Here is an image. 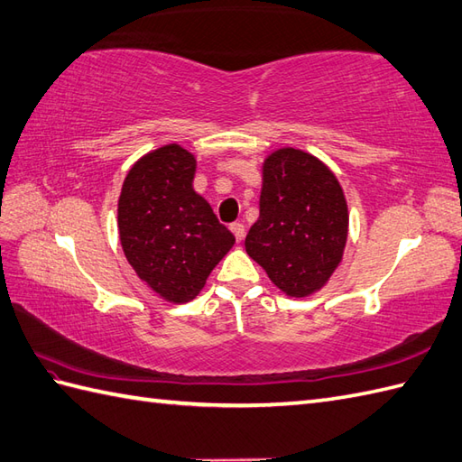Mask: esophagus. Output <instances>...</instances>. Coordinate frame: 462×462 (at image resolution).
<instances>
[{"mask_svg": "<svg viewBox=\"0 0 462 462\" xmlns=\"http://www.w3.org/2000/svg\"><path fill=\"white\" fill-rule=\"evenodd\" d=\"M230 230H232V234L236 236V240L238 242H242L244 240V236H245V226L242 222H234V224H230Z\"/></svg>", "mask_w": 462, "mask_h": 462, "instance_id": "esophagus-1", "label": "esophagus"}]
</instances>
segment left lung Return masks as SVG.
Listing matches in <instances>:
<instances>
[{
  "instance_id": "1",
  "label": "left lung",
  "mask_w": 462,
  "mask_h": 462,
  "mask_svg": "<svg viewBox=\"0 0 462 462\" xmlns=\"http://www.w3.org/2000/svg\"><path fill=\"white\" fill-rule=\"evenodd\" d=\"M346 236L345 192L323 161L293 147L265 157L260 218L245 236V252L275 287L289 297L325 287L342 262Z\"/></svg>"
}]
</instances>
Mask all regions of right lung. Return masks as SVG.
<instances>
[{"instance_id": "right-lung-1", "label": "right lung", "mask_w": 462, "mask_h": 462, "mask_svg": "<svg viewBox=\"0 0 462 462\" xmlns=\"http://www.w3.org/2000/svg\"><path fill=\"white\" fill-rule=\"evenodd\" d=\"M197 159L169 143L127 173L117 200V230L127 262L161 299L187 303L234 245L208 202L192 189Z\"/></svg>"}]
</instances>
